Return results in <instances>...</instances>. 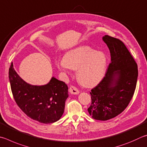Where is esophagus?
<instances>
[{"instance_id":"34e87169","label":"esophagus","mask_w":147,"mask_h":147,"mask_svg":"<svg viewBox=\"0 0 147 147\" xmlns=\"http://www.w3.org/2000/svg\"><path fill=\"white\" fill-rule=\"evenodd\" d=\"M69 93L71 94H78L79 93V90L76 88L75 86H70L69 88Z\"/></svg>"}]
</instances>
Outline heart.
Instances as JSON below:
<instances>
[{
    "label": "heart",
    "mask_w": 147,
    "mask_h": 147,
    "mask_svg": "<svg viewBox=\"0 0 147 147\" xmlns=\"http://www.w3.org/2000/svg\"><path fill=\"white\" fill-rule=\"evenodd\" d=\"M57 65L61 71L69 74L77 70L79 83L92 87L101 80L105 74L107 58L104 53L89 46H81L68 51L64 57L59 59Z\"/></svg>",
    "instance_id": "b5f03b06"
}]
</instances>
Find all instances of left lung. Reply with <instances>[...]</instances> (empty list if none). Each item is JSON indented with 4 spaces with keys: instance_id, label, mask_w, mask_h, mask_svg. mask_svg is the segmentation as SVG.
Returning <instances> with one entry per match:
<instances>
[{
    "instance_id": "1",
    "label": "left lung",
    "mask_w": 147,
    "mask_h": 147,
    "mask_svg": "<svg viewBox=\"0 0 147 147\" xmlns=\"http://www.w3.org/2000/svg\"><path fill=\"white\" fill-rule=\"evenodd\" d=\"M111 63L105 76L91 90L89 114L96 120L107 121L125 110L134 94L138 69L137 63L125 44L117 38L105 35Z\"/></svg>"
}]
</instances>
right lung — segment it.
<instances>
[{"label": "right lung", "instance_id": "right-lung-1", "mask_svg": "<svg viewBox=\"0 0 147 147\" xmlns=\"http://www.w3.org/2000/svg\"><path fill=\"white\" fill-rule=\"evenodd\" d=\"M9 79L15 101L27 116L45 124L61 117L68 97V87L64 82L52 78L46 85H31L20 78L13 63L9 69Z\"/></svg>", "mask_w": 147, "mask_h": 147}]
</instances>
